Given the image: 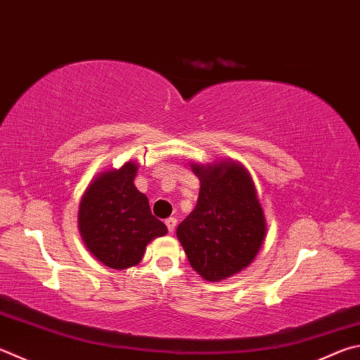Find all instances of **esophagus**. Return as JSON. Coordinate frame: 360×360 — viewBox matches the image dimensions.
<instances>
[{
  "mask_svg": "<svg viewBox=\"0 0 360 360\" xmlns=\"http://www.w3.org/2000/svg\"><path fill=\"white\" fill-rule=\"evenodd\" d=\"M165 224H167L168 231H169V233H173V231H174V228H176V224H178V220H176L174 217H169V219H167V220H165Z\"/></svg>",
  "mask_w": 360,
  "mask_h": 360,
  "instance_id": "obj_1",
  "label": "esophagus"
}]
</instances>
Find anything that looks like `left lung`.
I'll use <instances>...</instances> for the list:
<instances>
[{"label":"left lung","instance_id":"obj_1","mask_svg":"<svg viewBox=\"0 0 360 360\" xmlns=\"http://www.w3.org/2000/svg\"><path fill=\"white\" fill-rule=\"evenodd\" d=\"M192 168L200 179L198 201L176 234L193 269L217 282L257 257L266 234L264 214L244 167L231 160Z\"/></svg>","mask_w":360,"mask_h":360}]
</instances>
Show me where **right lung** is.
<instances>
[{"label": "right lung", "instance_id": "add662e5", "mask_svg": "<svg viewBox=\"0 0 360 360\" xmlns=\"http://www.w3.org/2000/svg\"><path fill=\"white\" fill-rule=\"evenodd\" d=\"M136 163L102 173L91 182L80 201L78 228L84 245L112 269H127L140 263L146 245L167 234L155 219L145 193L134 184Z\"/></svg>", "mask_w": 360, "mask_h": 360}]
</instances>
